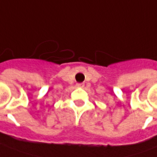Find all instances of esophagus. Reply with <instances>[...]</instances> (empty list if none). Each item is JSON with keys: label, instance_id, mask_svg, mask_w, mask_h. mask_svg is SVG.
Wrapping results in <instances>:
<instances>
[{"label": "esophagus", "instance_id": "obj_1", "mask_svg": "<svg viewBox=\"0 0 157 157\" xmlns=\"http://www.w3.org/2000/svg\"><path fill=\"white\" fill-rule=\"evenodd\" d=\"M76 86H78V87H83V86H85V84L84 83H77Z\"/></svg>", "mask_w": 157, "mask_h": 157}]
</instances>
